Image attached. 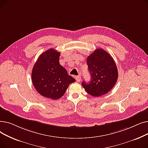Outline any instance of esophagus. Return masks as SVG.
<instances>
[{"label":"esophagus","mask_w":148,"mask_h":148,"mask_svg":"<svg viewBox=\"0 0 148 148\" xmlns=\"http://www.w3.org/2000/svg\"><path fill=\"white\" fill-rule=\"evenodd\" d=\"M75 79L77 82H79L81 81V76L80 75H77L75 77Z\"/></svg>","instance_id":"esophagus-1"}]
</instances>
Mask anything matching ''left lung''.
Returning <instances> with one entry per match:
<instances>
[{
  "instance_id": "1",
  "label": "left lung",
  "mask_w": 148,
  "mask_h": 148,
  "mask_svg": "<svg viewBox=\"0 0 148 148\" xmlns=\"http://www.w3.org/2000/svg\"><path fill=\"white\" fill-rule=\"evenodd\" d=\"M88 70L90 74L89 83L83 82L82 86L92 97H100L109 92L118 78L115 62L107 51L98 49L87 58Z\"/></svg>"
}]
</instances>
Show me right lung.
<instances>
[{
	"label": "right lung",
	"mask_w": 148,
	"mask_h": 148,
	"mask_svg": "<svg viewBox=\"0 0 148 148\" xmlns=\"http://www.w3.org/2000/svg\"><path fill=\"white\" fill-rule=\"evenodd\" d=\"M60 54L53 49L45 51L38 58L32 72V83L37 92L52 99L61 98L69 85L75 82L60 65Z\"/></svg>",
	"instance_id": "add662e5"
}]
</instances>
